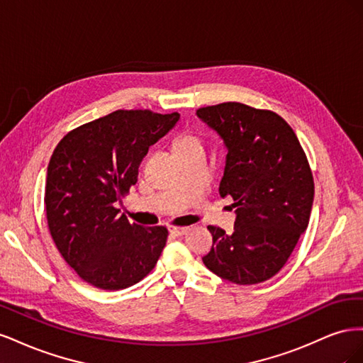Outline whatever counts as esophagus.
<instances>
[{"label":"esophagus","instance_id":"obj_1","mask_svg":"<svg viewBox=\"0 0 363 363\" xmlns=\"http://www.w3.org/2000/svg\"><path fill=\"white\" fill-rule=\"evenodd\" d=\"M188 230H189V227H184V225H172V227H169V232L172 235H175V236L186 235V233H188Z\"/></svg>","mask_w":363,"mask_h":363}]
</instances>
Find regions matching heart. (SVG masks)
<instances>
[{
	"label": "heart",
	"instance_id": "obj_1",
	"mask_svg": "<svg viewBox=\"0 0 363 363\" xmlns=\"http://www.w3.org/2000/svg\"><path fill=\"white\" fill-rule=\"evenodd\" d=\"M174 152L177 156L191 155V152H204V139L195 130H184L174 139Z\"/></svg>",
	"mask_w": 363,
	"mask_h": 363
}]
</instances>
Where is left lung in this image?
Returning <instances> with one entry per match:
<instances>
[{
    "label": "left lung",
    "mask_w": 363,
    "mask_h": 363,
    "mask_svg": "<svg viewBox=\"0 0 363 363\" xmlns=\"http://www.w3.org/2000/svg\"><path fill=\"white\" fill-rule=\"evenodd\" d=\"M204 123L228 150L221 196H232V235L208 225L213 244L203 257L218 277L236 284L267 281L286 265L309 224L313 175L291 125L267 108L228 101L200 107Z\"/></svg>",
    "instance_id": "obj_1"
}]
</instances>
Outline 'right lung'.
<instances>
[{"mask_svg":"<svg viewBox=\"0 0 363 363\" xmlns=\"http://www.w3.org/2000/svg\"><path fill=\"white\" fill-rule=\"evenodd\" d=\"M179 118L116 111L71 130L52 151L43 199L50 235L77 276L98 289L133 286L156 267L168 228L130 224L115 203L128 195L148 148Z\"/></svg>","mask_w":363,"mask_h":363,"instance_id":"right-lung-1","label":"right lung"}]
</instances>
